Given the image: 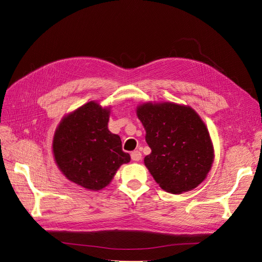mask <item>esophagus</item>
<instances>
[{
	"instance_id": "obj_1",
	"label": "esophagus",
	"mask_w": 262,
	"mask_h": 262,
	"mask_svg": "<svg viewBox=\"0 0 262 262\" xmlns=\"http://www.w3.org/2000/svg\"><path fill=\"white\" fill-rule=\"evenodd\" d=\"M131 158L134 162H139L142 158V153L140 152V150H133V152L131 153Z\"/></svg>"
}]
</instances>
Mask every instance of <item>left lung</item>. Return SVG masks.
<instances>
[{"mask_svg": "<svg viewBox=\"0 0 262 262\" xmlns=\"http://www.w3.org/2000/svg\"><path fill=\"white\" fill-rule=\"evenodd\" d=\"M137 115L152 149L144 164L160 187L178 194L199 186L214 154L209 131L194 110L172 102H147L138 107Z\"/></svg>", "mask_w": 262, "mask_h": 262, "instance_id": "8db88e82", "label": "left lung"}]
</instances>
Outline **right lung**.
I'll use <instances>...</instances> for the list:
<instances>
[{
  "mask_svg": "<svg viewBox=\"0 0 262 262\" xmlns=\"http://www.w3.org/2000/svg\"><path fill=\"white\" fill-rule=\"evenodd\" d=\"M109 109L90 101L63 118L53 137L55 163L69 180L85 189L105 188L130 155L108 130Z\"/></svg>",
  "mask_w": 262,
  "mask_h": 262,
  "instance_id": "add662e5",
  "label": "right lung"
}]
</instances>
